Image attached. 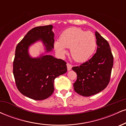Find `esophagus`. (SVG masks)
<instances>
[{
  "label": "esophagus",
  "mask_w": 126,
  "mask_h": 126,
  "mask_svg": "<svg viewBox=\"0 0 126 126\" xmlns=\"http://www.w3.org/2000/svg\"><path fill=\"white\" fill-rule=\"evenodd\" d=\"M67 70H70L72 69V64H70V63H67Z\"/></svg>",
  "instance_id": "esophagus-1"
}]
</instances>
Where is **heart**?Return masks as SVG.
I'll use <instances>...</instances> for the list:
<instances>
[{"mask_svg": "<svg viewBox=\"0 0 126 126\" xmlns=\"http://www.w3.org/2000/svg\"><path fill=\"white\" fill-rule=\"evenodd\" d=\"M96 47V38L91 31L70 28L62 32L60 41L54 43V48L59 54H64L66 48H70V55L75 61L84 62L94 53Z\"/></svg>", "mask_w": 126, "mask_h": 126, "instance_id": "heart-1", "label": "heart"}]
</instances>
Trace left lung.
Returning a JSON list of instances; mask_svg holds the SVG:
<instances>
[{"label": "left lung", "mask_w": 126, "mask_h": 126, "mask_svg": "<svg viewBox=\"0 0 126 126\" xmlns=\"http://www.w3.org/2000/svg\"><path fill=\"white\" fill-rule=\"evenodd\" d=\"M96 52L88 61L72 67L77 74L74 90L84 96L95 95L107 86L110 80L114 57L108 41L95 32Z\"/></svg>", "instance_id": "obj_1"}]
</instances>
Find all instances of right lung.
Segmentation results:
<instances>
[{
	"label": "right lung",
	"instance_id": "add662e5",
	"mask_svg": "<svg viewBox=\"0 0 126 126\" xmlns=\"http://www.w3.org/2000/svg\"><path fill=\"white\" fill-rule=\"evenodd\" d=\"M51 25L32 28L18 43L13 62V73L20 92L34 100H43L52 95L56 78L67 72L66 62L50 55L31 58L28 47L41 40L49 52L54 48V33Z\"/></svg>",
	"mask_w": 126,
	"mask_h": 126
}]
</instances>
